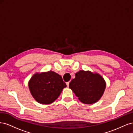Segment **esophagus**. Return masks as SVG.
Wrapping results in <instances>:
<instances>
[{"mask_svg":"<svg viewBox=\"0 0 133 133\" xmlns=\"http://www.w3.org/2000/svg\"><path fill=\"white\" fill-rule=\"evenodd\" d=\"M69 83H70V82H66V85H67V87H68V86H69Z\"/></svg>","mask_w":133,"mask_h":133,"instance_id":"34e87169","label":"esophagus"}]
</instances>
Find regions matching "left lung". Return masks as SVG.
I'll return each instance as SVG.
<instances>
[{
    "label": "left lung",
    "instance_id": "left-lung-1",
    "mask_svg": "<svg viewBox=\"0 0 133 133\" xmlns=\"http://www.w3.org/2000/svg\"><path fill=\"white\" fill-rule=\"evenodd\" d=\"M69 87L83 103L91 104L101 98L106 88L102 76L90 71L80 70L70 82Z\"/></svg>",
    "mask_w": 133,
    "mask_h": 133
}]
</instances>
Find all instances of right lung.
Segmentation results:
<instances>
[{"label": "right lung", "instance_id": "add662e5", "mask_svg": "<svg viewBox=\"0 0 133 133\" xmlns=\"http://www.w3.org/2000/svg\"><path fill=\"white\" fill-rule=\"evenodd\" d=\"M28 86L36 101L42 104H49L58 98L66 85L60 75L49 71L33 75Z\"/></svg>", "mask_w": 133, "mask_h": 133}]
</instances>
